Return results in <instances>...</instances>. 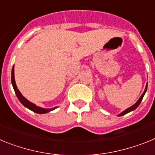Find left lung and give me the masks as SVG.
<instances>
[{
    "label": "left lung",
    "instance_id": "obj_1",
    "mask_svg": "<svg viewBox=\"0 0 155 155\" xmlns=\"http://www.w3.org/2000/svg\"><path fill=\"white\" fill-rule=\"evenodd\" d=\"M147 84H146V87H145L144 91H143V93L142 95H141V96H140V97L139 99H138V101H137L136 102L135 104H134V105L131 106V107H128L127 109H126V110H125V111H122V112H121L120 114H118V116H122V115H126V114H127V113L130 112V111H134V110H135L136 108H137V107L140 105V104L141 103V101H142L143 97V96H144L145 93L147 92Z\"/></svg>",
    "mask_w": 155,
    "mask_h": 155
}]
</instances>
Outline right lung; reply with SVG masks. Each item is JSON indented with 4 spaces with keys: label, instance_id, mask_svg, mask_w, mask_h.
Masks as SVG:
<instances>
[{
    "label": "right lung",
    "instance_id": "1",
    "mask_svg": "<svg viewBox=\"0 0 155 155\" xmlns=\"http://www.w3.org/2000/svg\"><path fill=\"white\" fill-rule=\"evenodd\" d=\"M12 87L14 88L15 93L16 96L18 97V99L19 100V101L22 104V105L25 106V107H27L28 109L33 111L35 113H38V114H45V113L50 112V111H53L55 108H57L58 107H52V108H44V107H39V106L36 105L35 104L32 103L29 101H28L25 97H24L22 96V94L20 93V91H18V87L16 86L15 80V70H14V66L12 67Z\"/></svg>",
    "mask_w": 155,
    "mask_h": 155
}]
</instances>
